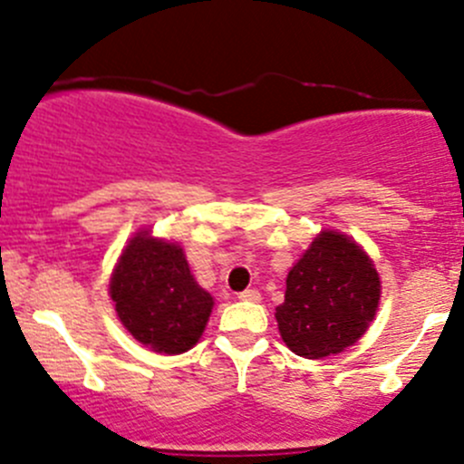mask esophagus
<instances>
[{"label": "esophagus", "mask_w": 464, "mask_h": 464, "mask_svg": "<svg viewBox=\"0 0 464 464\" xmlns=\"http://www.w3.org/2000/svg\"><path fill=\"white\" fill-rule=\"evenodd\" d=\"M240 301H251V303H258L260 301V292L258 289H245V292L237 294Z\"/></svg>", "instance_id": "1"}]
</instances>
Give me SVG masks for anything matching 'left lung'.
<instances>
[{
	"label": "left lung",
	"mask_w": 464,
	"mask_h": 464,
	"mask_svg": "<svg viewBox=\"0 0 464 464\" xmlns=\"http://www.w3.org/2000/svg\"><path fill=\"white\" fill-rule=\"evenodd\" d=\"M379 305V276L350 237L323 231L287 276L276 321L292 353L323 359L343 353L368 330Z\"/></svg>",
	"instance_id": "8db88e82"
}]
</instances>
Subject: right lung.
Segmentation results:
<instances>
[{"instance_id": "right-lung-1", "label": "right lung", "mask_w": 464, "mask_h": 464, "mask_svg": "<svg viewBox=\"0 0 464 464\" xmlns=\"http://www.w3.org/2000/svg\"><path fill=\"white\" fill-rule=\"evenodd\" d=\"M110 294L130 334L166 354L193 348L213 310V298L190 276L184 251L145 231L121 256Z\"/></svg>"}]
</instances>
